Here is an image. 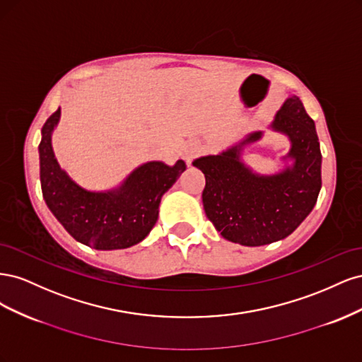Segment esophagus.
<instances>
[{"label":"esophagus","instance_id":"1","mask_svg":"<svg viewBox=\"0 0 362 362\" xmlns=\"http://www.w3.org/2000/svg\"><path fill=\"white\" fill-rule=\"evenodd\" d=\"M198 152H199V149L196 148V146L185 151V161H187V164H190V163H192V160L194 158V156H198Z\"/></svg>","mask_w":362,"mask_h":362}]
</instances>
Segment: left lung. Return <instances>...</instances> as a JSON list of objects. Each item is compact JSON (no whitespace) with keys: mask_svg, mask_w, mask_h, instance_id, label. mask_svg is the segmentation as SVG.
I'll list each match as a JSON object with an SVG mask.
<instances>
[{"mask_svg":"<svg viewBox=\"0 0 362 362\" xmlns=\"http://www.w3.org/2000/svg\"><path fill=\"white\" fill-rule=\"evenodd\" d=\"M286 134L291 148L284 160L291 166L259 175L242 160L243 146L262 137L250 133L238 145L217 156L196 158L205 175L202 204L221 235L243 246H262L288 237L308 216L322 189V152L314 120L302 101L291 95L270 125Z\"/></svg>","mask_w":362,"mask_h":362,"instance_id":"obj_1","label":"left lung"}]
</instances>
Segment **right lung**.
Here are the masks:
<instances>
[{"label": "right lung", "instance_id": "add662e5", "mask_svg": "<svg viewBox=\"0 0 362 362\" xmlns=\"http://www.w3.org/2000/svg\"><path fill=\"white\" fill-rule=\"evenodd\" d=\"M60 120V108L42 127L39 145L42 194L63 228L86 246L98 250L125 249L140 243L158 218L161 196L185 170L148 161L131 172L124 182L107 192H90L71 180L54 156L51 136Z\"/></svg>", "mask_w": 362, "mask_h": 362}]
</instances>
